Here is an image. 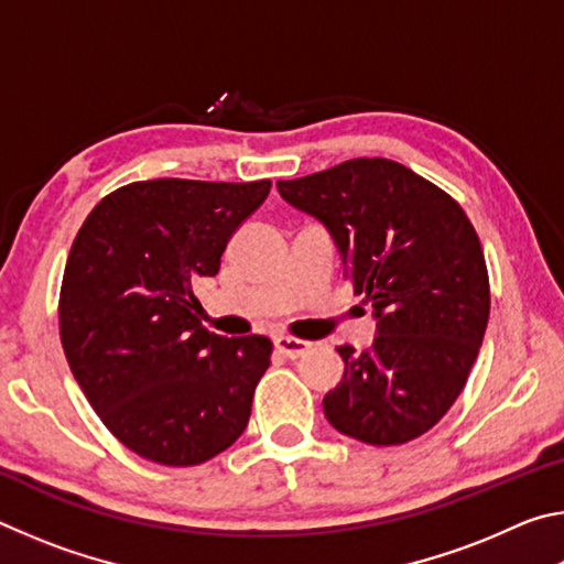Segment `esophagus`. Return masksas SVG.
I'll list each match as a JSON object with an SVG mask.
<instances>
[{
    "mask_svg": "<svg viewBox=\"0 0 564 564\" xmlns=\"http://www.w3.org/2000/svg\"><path fill=\"white\" fill-rule=\"evenodd\" d=\"M273 346L279 352H283L285 358H301L305 352L311 350V343L308 340H301V338H291V336H279L273 340Z\"/></svg>",
    "mask_w": 564,
    "mask_h": 564,
    "instance_id": "1",
    "label": "esophagus"
}]
</instances>
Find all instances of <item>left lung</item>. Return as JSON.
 <instances>
[{"label":"left lung","instance_id":"left-lung-1","mask_svg":"<svg viewBox=\"0 0 564 564\" xmlns=\"http://www.w3.org/2000/svg\"><path fill=\"white\" fill-rule=\"evenodd\" d=\"M275 186L328 228L352 289L373 305V346L338 348L346 370L323 413L360 443L415 441L460 395L488 328V269L470 218L390 159H350Z\"/></svg>","mask_w":564,"mask_h":564}]
</instances>
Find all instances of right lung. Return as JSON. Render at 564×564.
Wrapping results in <instances>:
<instances>
[{
  "label": "right lung",
  "instance_id": "obj_1",
  "mask_svg": "<svg viewBox=\"0 0 564 564\" xmlns=\"http://www.w3.org/2000/svg\"><path fill=\"white\" fill-rule=\"evenodd\" d=\"M269 191L265 178L137 181L101 198L74 238L64 356L101 423L151 463H206L246 431L273 346L206 330L194 281L218 273L228 238Z\"/></svg>",
  "mask_w": 564,
  "mask_h": 564
}]
</instances>
